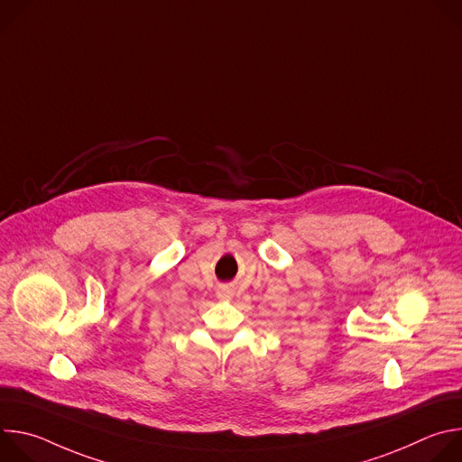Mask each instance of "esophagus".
<instances>
[{
  "label": "esophagus",
  "instance_id": "1",
  "mask_svg": "<svg viewBox=\"0 0 462 462\" xmlns=\"http://www.w3.org/2000/svg\"><path fill=\"white\" fill-rule=\"evenodd\" d=\"M217 296H219L221 300H230V298L234 296V289H232V287H221L219 292H217Z\"/></svg>",
  "mask_w": 462,
  "mask_h": 462
}]
</instances>
